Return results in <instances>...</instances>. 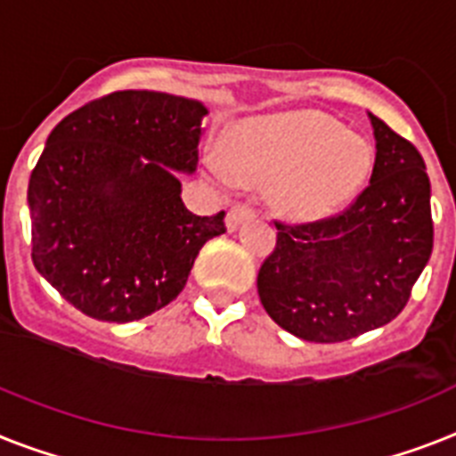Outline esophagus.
Listing matches in <instances>:
<instances>
[{"label": "esophagus", "mask_w": 456, "mask_h": 456, "mask_svg": "<svg viewBox=\"0 0 456 456\" xmlns=\"http://www.w3.org/2000/svg\"><path fill=\"white\" fill-rule=\"evenodd\" d=\"M254 216V209L249 205H244V202H237V205L231 207V212H228V228L235 231L237 225L242 224V221L251 219Z\"/></svg>", "instance_id": "obj_1"}]
</instances>
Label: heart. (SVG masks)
Listing matches in <instances>:
<instances>
[{"instance_id": "obj_1", "label": "heart", "mask_w": 456, "mask_h": 456, "mask_svg": "<svg viewBox=\"0 0 456 456\" xmlns=\"http://www.w3.org/2000/svg\"><path fill=\"white\" fill-rule=\"evenodd\" d=\"M228 160L231 167L207 160L221 183H231V172L251 186L274 182L273 202L284 216L314 221L359 193L372 169V149L366 139L342 133L336 120L291 111L240 127L228 139Z\"/></svg>"}]
</instances>
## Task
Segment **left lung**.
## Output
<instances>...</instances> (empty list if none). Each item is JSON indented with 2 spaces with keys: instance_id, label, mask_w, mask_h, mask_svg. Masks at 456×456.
Returning a JSON list of instances; mask_svg holds the SVG:
<instances>
[{
  "instance_id": "obj_1",
  "label": "left lung",
  "mask_w": 456,
  "mask_h": 456,
  "mask_svg": "<svg viewBox=\"0 0 456 456\" xmlns=\"http://www.w3.org/2000/svg\"><path fill=\"white\" fill-rule=\"evenodd\" d=\"M370 123V183L333 216L274 221L277 244L258 270L265 312L303 340L342 342L389 323L434 249L424 158L385 120Z\"/></svg>"
}]
</instances>
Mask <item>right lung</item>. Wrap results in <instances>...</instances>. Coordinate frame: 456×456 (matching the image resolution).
I'll list each match as a JSON object with an SVG mask.
<instances>
[{"label":"right lung","mask_w":456,"mask_h":456,"mask_svg":"<svg viewBox=\"0 0 456 456\" xmlns=\"http://www.w3.org/2000/svg\"><path fill=\"white\" fill-rule=\"evenodd\" d=\"M200 102L116 90L60 120L32 169V261L97 322H137L183 291L225 212L198 216L175 172H195Z\"/></svg>","instance_id":"right-lung-1"}]
</instances>
